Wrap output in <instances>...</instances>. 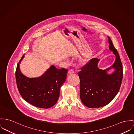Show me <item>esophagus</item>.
<instances>
[{"instance_id":"1","label":"esophagus","mask_w":134,"mask_h":134,"mask_svg":"<svg viewBox=\"0 0 134 134\" xmlns=\"http://www.w3.org/2000/svg\"><path fill=\"white\" fill-rule=\"evenodd\" d=\"M74 72V70H73L72 69H69V70H68V73L69 74H71V73H73Z\"/></svg>"}]
</instances>
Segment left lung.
Segmentation results:
<instances>
[{"label":"left lung","mask_w":134,"mask_h":134,"mask_svg":"<svg viewBox=\"0 0 134 134\" xmlns=\"http://www.w3.org/2000/svg\"><path fill=\"white\" fill-rule=\"evenodd\" d=\"M109 49L116 56L113 65L106 70L97 67L99 60L94 58L86 63L78 73L80 80V98L83 104L90 108H97L110 103L119 91L123 78V68L119 53L108 37ZM112 68L111 75L106 72Z\"/></svg>","instance_id":"obj_1"}]
</instances>
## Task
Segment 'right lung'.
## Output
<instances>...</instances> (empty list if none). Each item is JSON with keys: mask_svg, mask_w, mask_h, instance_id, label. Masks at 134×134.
Listing matches in <instances>:
<instances>
[{"mask_svg": "<svg viewBox=\"0 0 134 134\" xmlns=\"http://www.w3.org/2000/svg\"><path fill=\"white\" fill-rule=\"evenodd\" d=\"M23 57L24 55L17 64L15 72L17 86L21 96L36 107L51 108L59 99L61 87L66 79L67 69H58L52 66L40 77L28 78L21 73L19 68Z\"/></svg>", "mask_w": 134, "mask_h": 134, "instance_id": "right-lung-1", "label": "right lung"}]
</instances>
